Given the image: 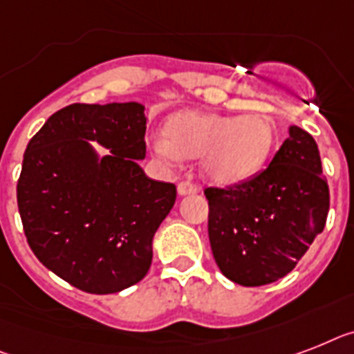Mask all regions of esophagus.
<instances>
[{"label":"esophagus","mask_w":354,"mask_h":354,"mask_svg":"<svg viewBox=\"0 0 354 354\" xmlns=\"http://www.w3.org/2000/svg\"><path fill=\"white\" fill-rule=\"evenodd\" d=\"M177 192H179V195H192L197 194L198 188L194 183H189V180H183V183H179V186H177Z\"/></svg>","instance_id":"34e87169"}]
</instances>
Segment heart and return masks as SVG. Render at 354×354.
<instances>
[{"mask_svg": "<svg viewBox=\"0 0 354 354\" xmlns=\"http://www.w3.org/2000/svg\"><path fill=\"white\" fill-rule=\"evenodd\" d=\"M277 130L268 115H218L179 112L166 124V136H156V153L175 160L179 156L203 157L204 175L217 184H241L255 177L270 160Z\"/></svg>", "mask_w": 354, "mask_h": 354, "instance_id": "obj_1", "label": "heart"}]
</instances>
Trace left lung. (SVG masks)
Wrapping results in <instances>:
<instances>
[{"label":"left lung","mask_w":354,"mask_h":354,"mask_svg":"<svg viewBox=\"0 0 354 354\" xmlns=\"http://www.w3.org/2000/svg\"><path fill=\"white\" fill-rule=\"evenodd\" d=\"M204 195L213 259L226 279L248 288L288 275L322 233L329 212L318 146L299 127H289L266 170Z\"/></svg>","instance_id":"left-lung-1"}]
</instances>
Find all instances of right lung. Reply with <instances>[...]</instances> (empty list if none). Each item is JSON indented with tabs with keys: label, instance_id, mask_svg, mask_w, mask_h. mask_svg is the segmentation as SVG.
I'll use <instances>...</instances> for the list:
<instances>
[{
	"label": "right lung",
	"instance_id": "obj_1",
	"mask_svg": "<svg viewBox=\"0 0 354 354\" xmlns=\"http://www.w3.org/2000/svg\"><path fill=\"white\" fill-rule=\"evenodd\" d=\"M145 106L70 104L32 137L17 208L37 261L74 288L118 293L150 270L151 241L174 208L175 184L146 177ZM95 140L111 150L99 160Z\"/></svg>",
	"mask_w": 354,
	"mask_h": 354
}]
</instances>
